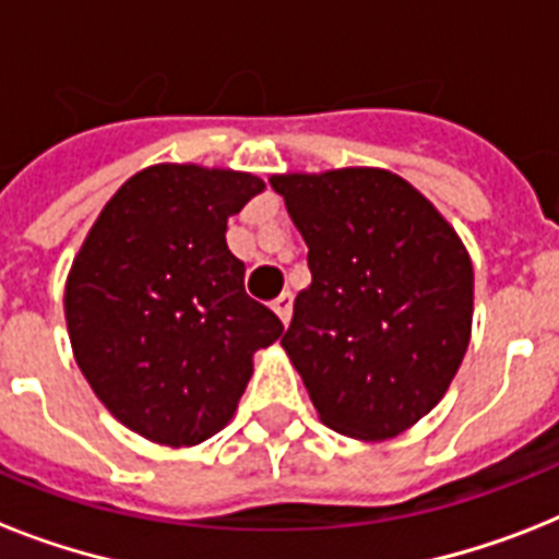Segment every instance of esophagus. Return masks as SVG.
<instances>
[{
    "mask_svg": "<svg viewBox=\"0 0 559 559\" xmlns=\"http://www.w3.org/2000/svg\"><path fill=\"white\" fill-rule=\"evenodd\" d=\"M272 310L278 313L281 322L289 324V316H293V296H289V293H281V296L272 301Z\"/></svg>",
    "mask_w": 559,
    "mask_h": 559,
    "instance_id": "1",
    "label": "esophagus"
}]
</instances>
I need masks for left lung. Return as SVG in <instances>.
<instances>
[{"label":"left lung","instance_id":"obj_1","mask_svg":"<svg viewBox=\"0 0 559 559\" xmlns=\"http://www.w3.org/2000/svg\"><path fill=\"white\" fill-rule=\"evenodd\" d=\"M307 243L281 345L333 432L382 441L429 415L469 345L473 263L435 205L380 168L272 177Z\"/></svg>","mask_w":559,"mask_h":559}]
</instances>
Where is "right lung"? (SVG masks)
<instances>
[{
	"mask_svg": "<svg viewBox=\"0 0 559 559\" xmlns=\"http://www.w3.org/2000/svg\"><path fill=\"white\" fill-rule=\"evenodd\" d=\"M263 182L252 174L153 165L118 188L66 281L83 377L147 441L191 447L231 420L252 354L284 324L246 296L226 223Z\"/></svg>",
	"mask_w": 559,
	"mask_h": 559,
	"instance_id": "1",
	"label": "right lung"
}]
</instances>
